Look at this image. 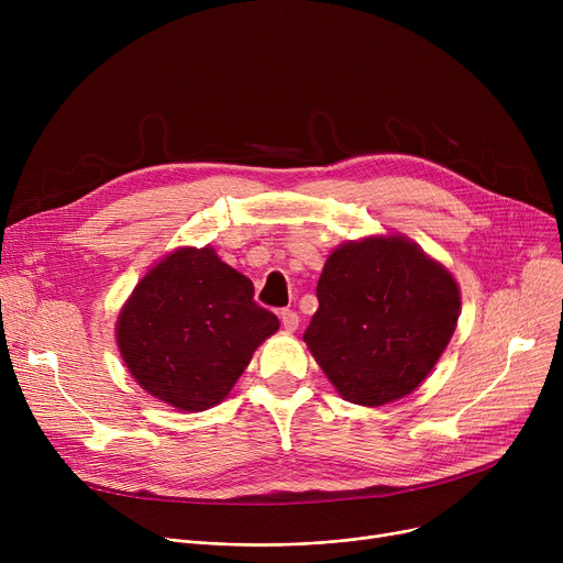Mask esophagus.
<instances>
[{"label": "esophagus", "mask_w": 563, "mask_h": 563, "mask_svg": "<svg viewBox=\"0 0 563 563\" xmlns=\"http://www.w3.org/2000/svg\"><path fill=\"white\" fill-rule=\"evenodd\" d=\"M280 321H283L285 331H297V327H299V314H297V310L285 308V310H280Z\"/></svg>", "instance_id": "esophagus-1"}]
</instances>
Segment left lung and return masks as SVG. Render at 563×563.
Here are the masks:
<instances>
[{
  "instance_id": "1",
  "label": "left lung",
  "mask_w": 563,
  "mask_h": 563,
  "mask_svg": "<svg viewBox=\"0 0 563 563\" xmlns=\"http://www.w3.org/2000/svg\"><path fill=\"white\" fill-rule=\"evenodd\" d=\"M317 301L303 340L338 393L363 406L416 390L461 312L450 272L404 236H372L333 251Z\"/></svg>"
}]
</instances>
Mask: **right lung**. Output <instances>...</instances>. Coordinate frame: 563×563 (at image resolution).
<instances>
[{
	"instance_id": "right-lung-1",
	"label": "right lung",
	"mask_w": 563,
	"mask_h": 563,
	"mask_svg": "<svg viewBox=\"0 0 563 563\" xmlns=\"http://www.w3.org/2000/svg\"><path fill=\"white\" fill-rule=\"evenodd\" d=\"M253 283L212 249L166 255L136 285L115 340L143 390L180 408L223 401L278 317L253 299Z\"/></svg>"
}]
</instances>
